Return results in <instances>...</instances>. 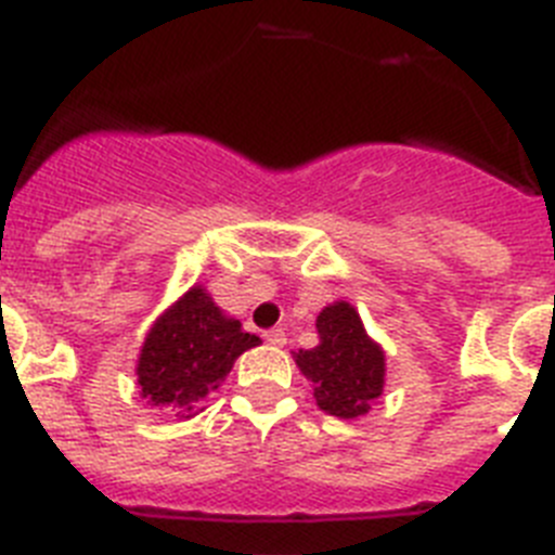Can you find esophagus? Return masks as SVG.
Instances as JSON below:
<instances>
[{"mask_svg": "<svg viewBox=\"0 0 555 555\" xmlns=\"http://www.w3.org/2000/svg\"><path fill=\"white\" fill-rule=\"evenodd\" d=\"M266 339H268V343H271V346L282 348L284 343H287V334H284V328H268Z\"/></svg>", "mask_w": 555, "mask_h": 555, "instance_id": "1", "label": "esophagus"}]
</instances>
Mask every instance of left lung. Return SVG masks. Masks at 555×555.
Wrapping results in <instances>:
<instances>
[{
  "label": "left lung",
  "mask_w": 555,
  "mask_h": 555,
  "mask_svg": "<svg viewBox=\"0 0 555 555\" xmlns=\"http://www.w3.org/2000/svg\"><path fill=\"white\" fill-rule=\"evenodd\" d=\"M321 343L296 353V364L314 387V403L339 421L371 412L384 389V351L367 337L357 309L334 301L318 314Z\"/></svg>",
  "instance_id": "1"
}]
</instances>
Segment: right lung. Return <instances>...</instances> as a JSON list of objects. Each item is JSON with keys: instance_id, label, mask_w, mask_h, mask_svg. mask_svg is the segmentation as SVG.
Instances as JSON below:
<instances>
[{"instance_id": "1", "label": "right lung", "mask_w": 555, "mask_h": 555, "mask_svg": "<svg viewBox=\"0 0 555 555\" xmlns=\"http://www.w3.org/2000/svg\"><path fill=\"white\" fill-rule=\"evenodd\" d=\"M259 346L257 334L243 332L227 318L204 287H191L159 314L138 357V387L154 406L196 414L198 403L221 387L234 359Z\"/></svg>"}]
</instances>
